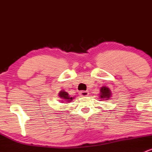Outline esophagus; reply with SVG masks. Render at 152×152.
Masks as SVG:
<instances>
[{
    "instance_id": "obj_1",
    "label": "esophagus",
    "mask_w": 152,
    "mask_h": 152,
    "mask_svg": "<svg viewBox=\"0 0 152 152\" xmlns=\"http://www.w3.org/2000/svg\"><path fill=\"white\" fill-rule=\"evenodd\" d=\"M79 94L81 96H87L88 95V92L87 91H81L79 92Z\"/></svg>"
}]
</instances>
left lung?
I'll use <instances>...</instances> for the list:
<instances>
[{"label": "left lung", "mask_w": 152, "mask_h": 152, "mask_svg": "<svg viewBox=\"0 0 152 152\" xmlns=\"http://www.w3.org/2000/svg\"><path fill=\"white\" fill-rule=\"evenodd\" d=\"M100 91H101L100 97L102 99H106V100H108V99H109V97L111 96V95L110 89L106 86L102 87V88H101ZM103 100H104V99H103Z\"/></svg>", "instance_id": "1"}]
</instances>
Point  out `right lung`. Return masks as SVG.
I'll return each mask as SVG.
<instances>
[{
    "instance_id": "right-lung-1",
    "label": "right lung",
    "mask_w": 152,
    "mask_h": 152,
    "mask_svg": "<svg viewBox=\"0 0 152 152\" xmlns=\"http://www.w3.org/2000/svg\"><path fill=\"white\" fill-rule=\"evenodd\" d=\"M58 96L61 99H65V101H66V102H71L73 99L72 97L69 96V94H68L67 92L64 91H61L60 93L58 94Z\"/></svg>"
}]
</instances>
